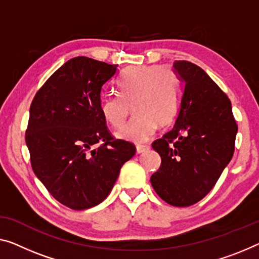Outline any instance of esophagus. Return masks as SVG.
<instances>
[{
  "mask_svg": "<svg viewBox=\"0 0 259 259\" xmlns=\"http://www.w3.org/2000/svg\"><path fill=\"white\" fill-rule=\"evenodd\" d=\"M150 149L149 145H137L136 146V151L137 153H144L148 151V150Z\"/></svg>",
  "mask_w": 259,
  "mask_h": 259,
  "instance_id": "34e87169",
  "label": "esophagus"
}]
</instances>
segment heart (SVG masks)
Returning a JSON list of instances; mask_svg holds the SVG:
<instances>
[{
  "instance_id": "heart-1",
  "label": "heart",
  "mask_w": 259,
  "mask_h": 259,
  "mask_svg": "<svg viewBox=\"0 0 259 259\" xmlns=\"http://www.w3.org/2000/svg\"><path fill=\"white\" fill-rule=\"evenodd\" d=\"M118 94H106L100 101L103 118L119 128L130 107L135 117L117 131L116 137L136 144L148 142L157 126H165L175 118L179 106V82L168 66L143 65L125 68L117 80Z\"/></svg>"
}]
</instances>
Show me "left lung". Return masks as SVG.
I'll list each match as a JSON object with an SVG mask.
<instances>
[{"label":"left lung","instance_id":"8db88e82","mask_svg":"<svg viewBox=\"0 0 259 259\" xmlns=\"http://www.w3.org/2000/svg\"><path fill=\"white\" fill-rule=\"evenodd\" d=\"M180 81L179 106L173 129L152 143L161 165L151 177L164 201L187 207L215 186L234 154L237 124L228 96L201 67L173 63Z\"/></svg>","mask_w":259,"mask_h":259}]
</instances>
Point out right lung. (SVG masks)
<instances>
[{
    "instance_id": "obj_1",
    "label": "right lung",
    "mask_w": 259,
    "mask_h": 259,
    "mask_svg": "<svg viewBox=\"0 0 259 259\" xmlns=\"http://www.w3.org/2000/svg\"><path fill=\"white\" fill-rule=\"evenodd\" d=\"M117 65L75 57L50 76L30 107L25 142L31 166L53 198L74 210L101 203L136 153L114 140L100 110Z\"/></svg>"
}]
</instances>
